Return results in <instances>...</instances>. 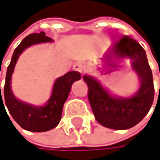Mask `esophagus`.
Returning a JSON list of instances; mask_svg holds the SVG:
<instances>
[{
    "instance_id": "esophagus-1",
    "label": "esophagus",
    "mask_w": 160,
    "mask_h": 160,
    "mask_svg": "<svg viewBox=\"0 0 160 160\" xmlns=\"http://www.w3.org/2000/svg\"><path fill=\"white\" fill-rule=\"evenodd\" d=\"M73 68L75 71H78L79 73H82L83 72V64L82 62H77L73 65Z\"/></svg>"
}]
</instances>
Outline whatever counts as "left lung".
Here are the masks:
<instances>
[{"label":"left lung","mask_w":160,"mask_h":160,"mask_svg":"<svg viewBox=\"0 0 160 160\" xmlns=\"http://www.w3.org/2000/svg\"><path fill=\"white\" fill-rule=\"evenodd\" d=\"M111 55L118 62L128 59L132 62L140 82L133 97H114L90 76H83V81L88 86V99L97 121L110 129L126 130L141 121L153 104V74L144 49L128 36H123L113 45Z\"/></svg>","instance_id":"8db88e82"}]
</instances>
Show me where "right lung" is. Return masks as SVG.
I'll return each mask as SVG.
<instances>
[{
	"mask_svg": "<svg viewBox=\"0 0 160 160\" xmlns=\"http://www.w3.org/2000/svg\"><path fill=\"white\" fill-rule=\"evenodd\" d=\"M53 40L45 36L44 32L33 33L25 37L15 49L12 59L7 67L3 89L4 101H2L0 85V105H6L10 115L22 128L31 132H46L55 128L61 121L62 107L66 101L74 82L81 79V74L70 71L56 79L52 94L44 106H33L15 98L11 91V77L20 55L29 46L42 42H51ZM4 107V106H3ZM5 109V108H4Z\"/></svg>",
	"mask_w": 160,
	"mask_h": 160,
	"instance_id": "add662e5",
	"label": "right lung"
}]
</instances>
